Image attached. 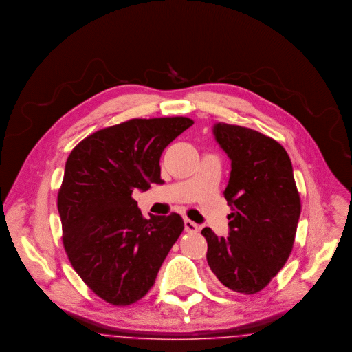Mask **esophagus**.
Wrapping results in <instances>:
<instances>
[{"mask_svg": "<svg viewBox=\"0 0 352 352\" xmlns=\"http://www.w3.org/2000/svg\"><path fill=\"white\" fill-rule=\"evenodd\" d=\"M184 230H186L187 233H197V230H199V226H197V224H195L194 221L186 219V220H184Z\"/></svg>", "mask_w": 352, "mask_h": 352, "instance_id": "obj_1", "label": "esophagus"}]
</instances>
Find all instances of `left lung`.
Segmentation results:
<instances>
[{
	"instance_id": "8db88e82",
	"label": "left lung",
	"mask_w": 352,
	"mask_h": 352,
	"mask_svg": "<svg viewBox=\"0 0 352 352\" xmlns=\"http://www.w3.org/2000/svg\"><path fill=\"white\" fill-rule=\"evenodd\" d=\"M214 139L232 161L224 191L232 213L229 237L211 228L207 262L226 288L262 291L285 265L295 242L301 201L289 155L278 141L246 126L217 123Z\"/></svg>"
}]
</instances>
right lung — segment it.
<instances>
[{"mask_svg":"<svg viewBox=\"0 0 352 352\" xmlns=\"http://www.w3.org/2000/svg\"><path fill=\"white\" fill-rule=\"evenodd\" d=\"M192 124L183 116L131 119L87 136L67 160L57 195L64 249L109 304L126 307L146 295L184 229L178 213L142 216L132 192L164 183L161 155Z\"/></svg>","mask_w":352,"mask_h":352,"instance_id":"right-lung-1","label":"right lung"}]
</instances>
